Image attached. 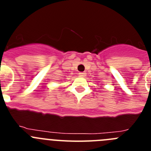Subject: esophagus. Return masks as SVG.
<instances>
[{
  "mask_svg": "<svg viewBox=\"0 0 151 151\" xmlns=\"http://www.w3.org/2000/svg\"><path fill=\"white\" fill-rule=\"evenodd\" d=\"M78 76H79L80 77H85V76H86V73H78Z\"/></svg>",
  "mask_w": 151,
  "mask_h": 151,
  "instance_id": "34e87169",
  "label": "esophagus"
}]
</instances>
